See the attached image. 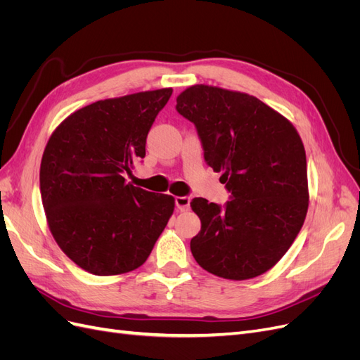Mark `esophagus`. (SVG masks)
I'll return each instance as SVG.
<instances>
[{"instance_id": "34e87169", "label": "esophagus", "mask_w": 360, "mask_h": 360, "mask_svg": "<svg viewBox=\"0 0 360 360\" xmlns=\"http://www.w3.org/2000/svg\"><path fill=\"white\" fill-rule=\"evenodd\" d=\"M176 205L179 210L186 212L191 207V198L189 197H176Z\"/></svg>"}]
</instances>
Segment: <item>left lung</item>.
I'll list each match as a JSON object with an SVG mask.
<instances>
[{"label":"left lung","mask_w":360,"mask_h":360,"mask_svg":"<svg viewBox=\"0 0 360 360\" xmlns=\"http://www.w3.org/2000/svg\"><path fill=\"white\" fill-rule=\"evenodd\" d=\"M176 110L195 124L204 160L222 172L231 200L193 198L201 231L191 240L197 263L233 281L263 275L292 245L308 212L307 155L297 130L246 93L193 85Z\"/></svg>","instance_id":"obj_1"}]
</instances>
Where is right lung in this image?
Returning a JSON list of instances; mask_svg holds the SVG:
<instances>
[{"label": "right lung", "mask_w": 360, "mask_h": 360, "mask_svg": "<svg viewBox=\"0 0 360 360\" xmlns=\"http://www.w3.org/2000/svg\"><path fill=\"white\" fill-rule=\"evenodd\" d=\"M172 89L105 99L53 130L40 165L49 230L75 264L110 276L146 263L174 212L171 195L126 183Z\"/></svg>", "instance_id": "obj_1"}]
</instances>
